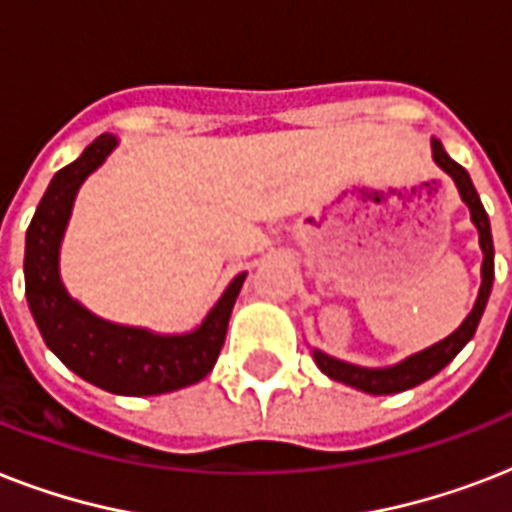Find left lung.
<instances>
[{
    "label": "left lung",
    "mask_w": 512,
    "mask_h": 512,
    "mask_svg": "<svg viewBox=\"0 0 512 512\" xmlns=\"http://www.w3.org/2000/svg\"><path fill=\"white\" fill-rule=\"evenodd\" d=\"M430 146H433V159L446 175L452 177L454 185H457V191H460L462 201L468 204L470 209V220L478 228V241H481V252H484V263H481V289H478L476 305H473V311L468 313V319L462 321L460 329L452 332L449 337H444L436 345H430V348L420 350V353H414V356L404 358L401 364L396 366H385V369H366V366H356L348 364V361H340V358H332L327 353H321V350H313V358H316V364L327 377L337 382H345L350 388L364 390V393H372V396H388V393H401V390H409L414 385H420V382L430 380L433 374H438L444 369L449 361H452L457 353H460L465 345L470 342V337L476 335L478 321L484 316L486 300H489V292H492L494 284V244H492V228H489V215H486L484 204L478 199V191L473 188V180L465 172V167L454 162L452 156L446 154L444 146H441V140H430Z\"/></svg>",
    "instance_id": "1"
}]
</instances>
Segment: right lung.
Listing matches in <instances>:
<instances>
[{
	"label": "right lung",
	"mask_w": 512,
	"mask_h": 512,
	"mask_svg": "<svg viewBox=\"0 0 512 512\" xmlns=\"http://www.w3.org/2000/svg\"><path fill=\"white\" fill-rule=\"evenodd\" d=\"M116 143L114 135L95 138L47 185L26 231V297L47 348L71 372L116 396H159L212 372L247 273H239L201 327L185 335H154L148 329L111 324L71 300L58 271L60 241L79 185L106 162Z\"/></svg>",
	"instance_id": "1"
}]
</instances>
